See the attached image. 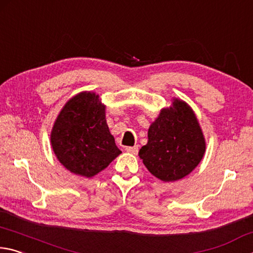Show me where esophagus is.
Masks as SVG:
<instances>
[{
  "mask_svg": "<svg viewBox=\"0 0 253 253\" xmlns=\"http://www.w3.org/2000/svg\"><path fill=\"white\" fill-rule=\"evenodd\" d=\"M126 151L131 153V154H136L139 151V147H138V145H134V147H126Z\"/></svg>",
  "mask_w": 253,
  "mask_h": 253,
  "instance_id": "obj_1",
  "label": "esophagus"
}]
</instances>
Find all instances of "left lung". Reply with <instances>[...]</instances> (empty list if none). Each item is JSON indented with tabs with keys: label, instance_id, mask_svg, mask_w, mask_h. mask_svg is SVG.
<instances>
[{
	"label": "left lung",
	"instance_id": "obj_1",
	"mask_svg": "<svg viewBox=\"0 0 253 253\" xmlns=\"http://www.w3.org/2000/svg\"><path fill=\"white\" fill-rule=\"evenodd\" d=\"M205 152L206 140L193 110L173 99L150 126L148 143L140 149L139 157L150 173L171 182L191 173Z\"/></svg>",
	"mask_w": 253,
	"mask_h": 253
}]
</instances>
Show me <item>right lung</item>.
<instances>
[{"label":"right lung","mask_w":253,"mask_h":253,"mask_svg":"<svg viewBox=\"0 0 253 253\" xmlns=\"http://www.w3.org/2000/svg\"><path fill=\"white\" fill-rule=\"evenodd\" d=\"M57 160L70 172L92 178L121 151L105 120V105L94 92H81L66 102L51 131Z\"/></svg>","instance_id":"right-lung-1"}]
</instances>
